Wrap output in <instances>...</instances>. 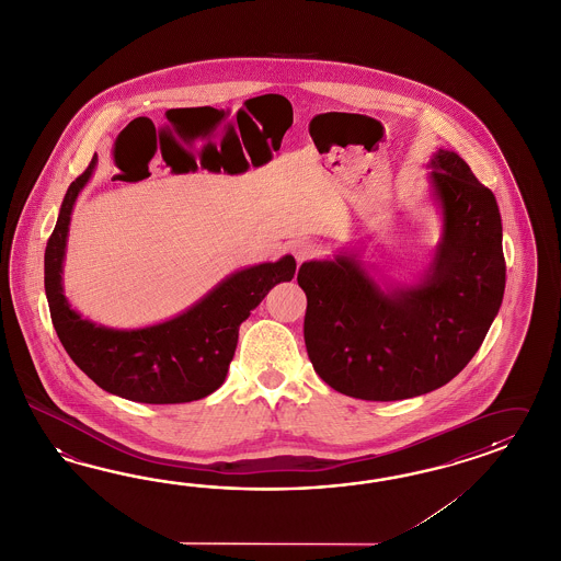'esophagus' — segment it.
Here are the masks:
<instances>
[{
  "label": "esophagus",
  "mask_w": 561,
  "mask_h": 561,
  "mask_svg": "<svg viewBox=\"0 0 561 561\" xmlns=\"http://www.w3.org/2000/svg\"><path fill=\"white\" fill-rule=\"evenodd\" d=\"M289 253L296 257L298 261V265L304 263V261L314 260L320 255V249L318 247L312 245V243H304V241H298V243H294V245L289 247Z\"/></svg>",
  "instance_id": "34e87169"
}]
</instances>
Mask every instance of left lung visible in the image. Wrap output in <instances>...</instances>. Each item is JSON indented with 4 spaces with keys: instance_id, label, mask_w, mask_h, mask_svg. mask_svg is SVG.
Here are the masks:
<instances>
[{
    "instance_id": "1",
    "label": "left lung",
    "mask_w": 561,
    "mask_h": 561,
    "mask_svg": "<svg viewBox=\"0 0 561 561\" xmlns=\"http://www.w3.org/2000/svg\"><path fill=\"white\" fill-rule=\"evenodd\" d=\"M442 237L422 277L379 286L353 251L301 263L304 341L332 389L367 401L424 396L477 355L505 294L496 198L450 150L427 162Z\"/></svg>"
}]
</instances>
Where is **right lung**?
<instances>
[{"label":"right lung","instance_id":"right-lung-1","mask_svg":"<svg viewBox=\"0 0 561 561\" xmlns=\"http://www.w3.org/2000/svg\"><path fill=\"white\" fill-rule=\"evenodd\" d=\"M96 168L75 180L44 253V289L56 334L75 365L107 393L137 403H188L225 382L239 327L272 287L289 282L296 260L284 255L227 275L188 310L146 329H110L70 308L62 287L69 225L77 196Z\"/></svg>","mask_w":561,"mask_h":561}]
</instances>
